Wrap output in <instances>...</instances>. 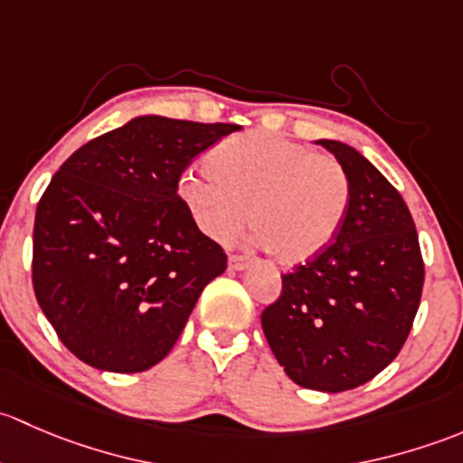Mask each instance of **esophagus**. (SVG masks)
<instances>
[{"label":"esophagus","mask_w":463,"mask_h":463,"mask_svg":"<svg viewBox=\"0 0 463 463\" xmlns=\"http://www.w3.org/2000/svg\"><path fill=\"white\" fill-rule=\"evenodd\" d=\"M227 265H230V269L233 271H245L247 267H250V260L242 259V256H230Z\"/></svg>","instance_id":"esophagus-1"}]
</instances>
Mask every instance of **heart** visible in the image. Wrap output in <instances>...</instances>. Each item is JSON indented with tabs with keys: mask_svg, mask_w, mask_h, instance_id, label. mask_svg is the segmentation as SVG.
Listing matches in <instances>:
<instances>
[{
	"mask_svg": "<svg viewBox=\"0 0 463 463\" xmlns=\"http://www.w3.org/2000/svg\"><path fill=\"white\" fill-rule=\"evenodd\" d=\"M189 166L175 192L196 230L230 242L245 230L280 265L317 259L335 242L350 207V178L330 156L269 133L230 137Z\"/></svg>",
	"mask_w": 463,
	"mask_h": 463,
	"instance_id": "heart-1",
	"label": "heart"
}]
</instances>
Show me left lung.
Masks as SVG:
<instances>
[{"label": "left lung", "instance_id": "8db88e82", "mask_svg": "<svg viewBox=\"0 0 463 463\" xmlns=\"http://www.w3.org/2000/svg\"><path fill=\"white\" fill-rule=\"evenodd\" d=\"M350 178L336 241L283 276L260 323L285 374L301 388L343 392L394 361L421 301L423 260L402 194L338 140H317Z\"/></svg>", "mask_w": 463, "mask_h": 463}]
</instances>
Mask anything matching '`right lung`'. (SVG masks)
<instances>
[{
	"label": "right lung",
	"instance_id": "right-lung-1",
	"mask_svg": "<svg viewBox=\"0 0 463 463\" xmlns=\"http://www.w3.org/2000/svg\"><path fill=\"white\" fill-rule=\"evenodd\" d=\"M238 128L137 116L80 146L46 187L33 288L60 341L90 368L160 364L204 285L225 271V251L196 230L175 184Z\"/></svg>",
	"mask_w": 463,
	"mask_h": 463
}]
</instances>
